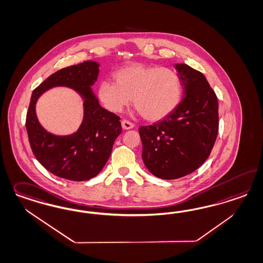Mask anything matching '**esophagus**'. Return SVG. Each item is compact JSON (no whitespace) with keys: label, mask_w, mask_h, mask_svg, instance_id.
<instances>
[{"label":"esophagus","mask_w":263,"mask_h":263,"mask_svg":"<svg viewBox=\"0 0 263 263\" xmlns=\"http://www.w3.org/2000/svg\"><path fill=\"white\" fill-rule=\"evenodd\" d=\"M134 127H135V125L132 122H128L127 120H123L122 121V127L124 129H130V128H133Z\"/></svg>","instance_id":"1"}]
</instances>
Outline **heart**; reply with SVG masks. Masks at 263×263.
Returning a JSON list of instances; mask_svg holds the SVG:
<instances>
[{
  "mask_svg": "<svg viewBox=\"0 0 263 263\" xmlns=\"http://www.w3.org/2000/svg\"><path fill=\"white\" fill-rule=\"evenodd\" d=\"M115 82L103 80L98 87L102 105L119 113L134 100V104L149 121L168 116L178 106L182 84L178 73L165 67L133 65L114 73Z\"/></svg>",
  "mask_w": 263,
  "mask_h": 263,
  "instance_id": "obj_1",
  "label": "heart"
}]
</instances>
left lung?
Returning <instances> with one entry per match:
<instances>
[{
    "instance_id": "8db88e82",
    "label": "left lung",
    "mask_w": 263,
    "mask_h": 263,
    "mask_svg": "<svg viewBox=\"0 0 263 263\" xmlns=\"http://www.w3.org/2000/svg\"><path fill=\"white\" fill-rule=\"evenodd\" d=\"M183 99L168 116L139 127L142 160L156 177L172 180L194 172L207 160L219 129V103L203 73L175 64Z\"/></svg>"
}]
</instances>
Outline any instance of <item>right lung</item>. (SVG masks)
<instances>
[{
  "instance_id": "add662e5",
  "label": "right lung",
  "mask_w": 263,
  "mask_h": 263,
  "mask_svg": "<svg viewBox=\"0 0 263 263\" xmlns=\"http://www.w3.org/2000/svg\"><path fill=\"white\" fill-rule=\"evenodd\" d=\"M100 64L85 61L62 68L33 91L27 112L26 127L34 157L44 168L61 178L86 181L97 176L110 157L115 139L122 133L120 118L100 105L92 86L98 80ZM68 86L84 101V119L76 133L57 136L38 122L35 104L53 86Z\"/></svg>"
}]
</instances>
